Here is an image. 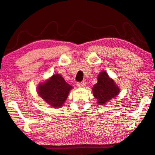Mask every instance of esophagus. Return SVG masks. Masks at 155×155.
<instances>
[{"instance_id": "1", "label": "esophagus", "mask_w": 155, "mask_h": 155, "mask_svg": "<svg viewBox=\"0 0 155 155\" xmlns=\"http://www.w3.org/2000/svg\"><path fill=\"white\" fill-rule=\"evenodd\" d=\"M85 85H86V83L85 81H83V82H81V83H77V86L78 87H83L85 86Z\"/></svg>"}]
</instances>
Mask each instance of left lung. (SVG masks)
Segmentation results:
<instances>
[{
    "mask_svg": "<svg viewBox=\"0 0 155 155\" xmlns=\"http://www.w3.org/2000/svg\"><path fill=\"white\" fill-rule=\"evenodd\" d=\"M92 91L97 104L105 105L108 101L117 97L120 89L114 80L110 78L105 71H102L98 74L97 83L95 84Z\"/></svg>",
    "mask_w": 155,
    "mask_h": 155,
    "instance_id": "1",
    "label": "left lung"
}]
</instances>
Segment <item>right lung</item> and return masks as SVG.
<instances>
[{
    "mask_svg": "<svg viewBox=\"0 0 155 155\" xmlns=\"http://www.w3.org/2000/svg\"><path fill=\"white\" fill-rule=\"evenodd\" d=\"M72 89V87L66 82L61 75L55 74L45 82L39 84L37 92L51 107L59 108L63 106Z\"/></svg>",
    "mask_w": 155,
    "mask_h": 155,
    "instance_id": "1",
    "label": "right lung"
}]
</instances>
